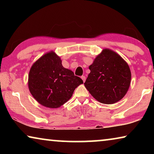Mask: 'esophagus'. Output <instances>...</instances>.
Instances as JSON below:
<instances>
[{"mask_svg": "<svg viewBox=\"0 0 154 154\" xmlns=\"http://www.w3.org/2000/svg\"><path fill=\"white\" fill-rule=\"evenodd\" d=\"M81 79H82V80H83V81L84 82V83H85V80H86V77L85 76V75H82Z\"/></svg>", "mask_w": 154, "mask_h": 154, "instance_id": "esophagus-1", "label": "esophagus"}]
</instances>
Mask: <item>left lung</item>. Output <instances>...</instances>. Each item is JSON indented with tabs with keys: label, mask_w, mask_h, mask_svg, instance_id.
<instances>
[{
	"label": "left lung",
	"mask_w": 154,
	"mask_h": 154,
	"mask_svg": "<svg viewBox=\"0 0 154 154\" xmlns=\"http://www.w3.org/2000/svg\"><path fill=\"white\" fill-rule=\"evenodd\" d=\"M89 69L90 73L84 85L98 102L111 104L125 96L130 85L131 72L121 56L104 49Z\"/></svg>",
	"instance_id": "obj_1"
}]
</instances>
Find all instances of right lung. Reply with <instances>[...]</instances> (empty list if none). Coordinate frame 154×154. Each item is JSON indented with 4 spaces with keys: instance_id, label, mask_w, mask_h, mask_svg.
<instances>
[{
    "instance_id": "1",
    "label": "right lung",
    "mask_w": 154,
    "mask_h": 154,
    "mask_svg": "<svg viewBox=\"0 0 154 154\" xmlns=\"http://www.w3.org/2000/svg\"><path fill=\"white\" fill-rule=\"evenodd\" d=\"M28 83L31 94L38 102L54 109L66 103L83 81L73 71L65 69L54 52H50L31 66Z\"/></svg>"
}]
</instances>
